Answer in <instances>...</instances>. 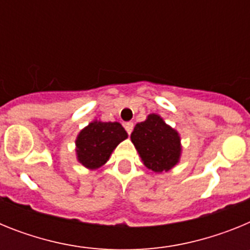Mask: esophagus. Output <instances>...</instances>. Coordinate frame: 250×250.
<instances>
[{"label":"esophagus","instance_id":"obj_1","mask_svg":"<svg viewBox=\"0 0 250 250\" xmlns=\"http://www.w3.org/2000/svg\"><path fill=\"white\" fill-rule=\"evenodd\" d=\"M125 129H126L127 134H131L132 129H134V123H131V121H129V123L125 124Z\"/></svg>","mask_w":250,"mask_h":250}]
</instances>
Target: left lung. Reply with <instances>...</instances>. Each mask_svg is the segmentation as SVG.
Instances as JSON below:
<instances>
[{
	"mask_svg": "<svg viewBox=\"0 0 250 250\" xmlns=\"http://www.w3.org/2000/svg\"><path fill=\"white\" fill-rule=\"evenodd\" d=\"M130 139L143 164L155 174L171 170L182 158L180 134L159 114H149L144 121L136 124Z\"/></svg>",
	"mask_w": 250,
	"mask_h": 250,
	"instance_id": "1",
	"label": "left lung"
}]
</instances>
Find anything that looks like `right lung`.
<instances>
[{"label": "right lung", "mask_w": 250, "mask_h": 250, "mask_svg": "<svg viewBox=\"0 0 250 250\" xmlns=\"http://www.w3.org/2000/svg\"><path fill=\"white\" fill-rule=\"evenodd\" d=\"M125 139H127V132L120 123H105L94 119L76 136L77 161L86 169H99L106 164L112 151Z\"/></svg>", "instance_id": "obj_1"}]
</instances>
